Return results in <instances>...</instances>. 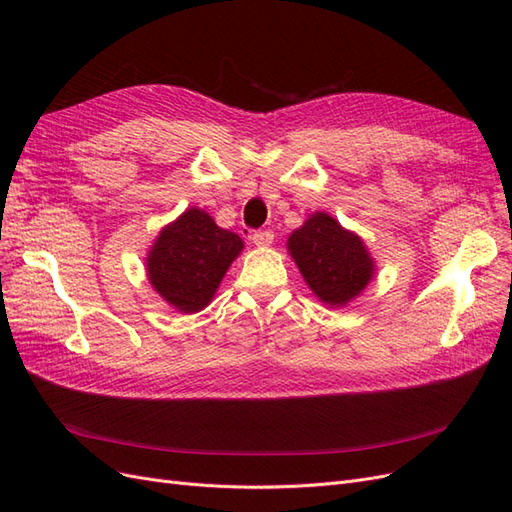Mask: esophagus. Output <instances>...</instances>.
<instances>
[{
  "mask_svg": "<svg viewBox=\"0 0 512 512\" xmlns=\"http://www.w3.org/2000/svg\"><path fill=\"white\" fill-rule=\"evenodd\" d=\"M252 243L258 247H269L273 243V232L271 230H256L252 235Z\"/></svg>",
  "mask_w": 512,
  "mask_h": 512,
  "instance_id": "obj_1",
  "label": "esophagus"
}]
</instances>
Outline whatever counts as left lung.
Listing matches in <instances>:
<instances>
[{"label": "left lung", "mask_w": 512, "mask_h": 512, "mask_svg": "<svg viewBox=\"0 0 512 512\" xmlns=\"http://www.w3.org/2000/svg\"><path fill=\"white\" fill-rule=\"evenodd\" d=\"M286 245L307 286L333 307L359 297L376 273L363 239L324 211L309 215Z\"/></svg>", "instance_id": "obj_1"}]
</instances>
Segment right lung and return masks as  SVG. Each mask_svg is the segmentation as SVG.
Masks as SVG:
<instances>
[{
    "label": "right lung",
    "mask_w": 512,
    "mask_h": 512,
    "mask_svg": "<svg viewBox=\"0 0 512 512\" xmlns=\"http://www.w3.org/2000/svg\"><path fill=\"white\" fill-rule=\"evenodd\" d=\"M241 250L239 235L192 207L160 230L147 254V277L168 305L181 314H194L211 303Z\"/></svg>",
    "instance_id": "1"
}]
</instances>
